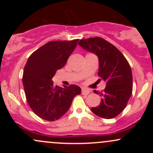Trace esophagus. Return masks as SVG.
<instances>
[{"mask_svg":"<svg viewBox=\"0 0 153 153\" xmlns=\"http://www.w3.org/2000/svg\"><path fill=\"white\" fill-rule=\"evenodd\" d=\"M82 94L84 95H88L90 94V91L86 88H82Z\"/></svg>","mask_w":153,"mask_h":153,"instance_id":"obj_1","label":"esophagus"}]
</instances>
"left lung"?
<instances>
[{
    "label": "left lung",
    "instance_id": "8db88e82",
    "mask_svg": "<svg viewBox=\"0 0 153 153\" xmlns=\"http://www.w3.org/2000/svg\"><path fill=\"white\" fill-rule=\"evenodd\" d=\"M78 45L97 56L99 64L98 75L106 82L103 92L99 93L101 102L91 108V111L103 119L114 118L124 109L132 92L130 65L117 47L102 38L81 39ZM94 92L99 94L97 91Z\"/></svg>",
    "mask_w": 153,
    "mask_h": 153
}]
</instances>
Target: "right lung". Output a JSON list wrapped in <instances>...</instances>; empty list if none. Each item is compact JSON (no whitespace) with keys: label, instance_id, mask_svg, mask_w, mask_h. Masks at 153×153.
<instances>
[{"label":"right lung","instance_id":"obj_1","mask_svg":"<svg viewBox=\"0 0 153 153\" xmlns=\"http://www.w3.org/2000/svg\"><path fill=\"white\" fill-rule=\"evenodd\" d=\"M79 39L53 41L31 54L23 73V85L29 106L40 118L55 121L69 110L73 98L80 94L76 85H55L52 78L66 64Z\"/></svg>","mask_w":153,"mask_h":153}]
</instances>
